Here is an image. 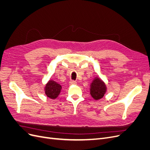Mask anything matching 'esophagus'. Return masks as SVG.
I'll return each mask as SVG.
<instances>
[{
    "mask_svg": "<svg viewBox=\"0 0 150 150\" xmlns=\"http://www.w3.org/2000/svg\"><path fill=\"white\" fill-rule=\"evenodd\" d=\"M69 84H70V85H75L77 84V82L74 80H71L69 82Z\"/></svg>",
    "mask_w": 150,
    "mask_h": 150,
    "instance_id": "obj_1",
    "label": "esophagus"
}]
</instances>
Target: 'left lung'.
<instances>
[{"label": "left lung", "instance_id": "8db88e82", "mask_svg": "<svg viewBox=\"0 0 150 150\" xmlns=\"http://www.w3.org/2000/svg\"><path fill=\"white\" fill-rule=\"evenodd\" d=\"M106 86L104 83L101 80L97 78L94 79L91 84L90 93L94 99L98 100L104 96V94L106 93Z\"/></svg>", "mask_w": 150, "mask_h": 150}]
</instances>
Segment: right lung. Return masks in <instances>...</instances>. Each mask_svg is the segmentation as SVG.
I'll return each mask as SVG.
<instances>
[{
  "mask_svg": "<svg viewBox=\"0 0 150 150\" xmlns=\"http://www.w3.org/2000/svg\"><path fill=\"white\" fill-rule=\"evenodd\" d=\"M61 86L54 81H49L46 86L45 93L47 96L51 99L56 98L60 94Z\"/></svg>",
  "mask_w": 150,
  "mask_h": 150,
  "instance_id": "obj_1",
  "label": "right lung"
}]
</instances>
